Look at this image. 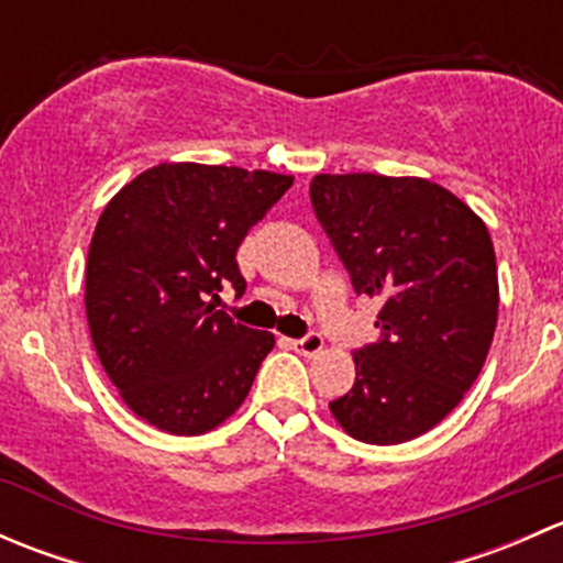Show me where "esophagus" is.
Instances as JSON below:
<instances>
[{
    "label": "esophagus",
    "mask_w": 563,
    "mask_h": 563,
    "mask_svg": "<svg viewBox=\"0 0 563 563\" xmlns=\"http://www.w3.org/2000/svg\"><path fill=\"white\" fill-rule=\"evenodd\" d=\"M288 345H291L297 354H305V356H313L318 351L323 349V338L318 332H308L305 338H297V340H288Z\"/></svg>",
    "instance_id": "34e87169"
}]
</instances>
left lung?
Masks as SVG:
<instances>
[{
	"label": "left lung",
	"mask_w": 563,
	"mask_h": 563,
	"mask_svg": "<svg viewBox=\"0 0 563 563\" xmlns=\"http://www.w3.org/2000/svg\"><path fill=\"white\" fill-rule=\"evenodd\" d=\"M310 203L354 291L384 302L382 338L354 351V387L329 408L365 444L417 439L463 400L490 351L498 272L487 225L417 176L318 174Z\"/></svg>",
	"instance_id": "8db88e82"
}]
</instances>
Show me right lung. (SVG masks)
<instances>
[{"mask_svg":"<svg viewBox=\"0 0 563 563\" xmlns=\"http://www.w3.org/2000/svg\"><path fill=\"white\" fill-rule=\"evenodd\" d=\"M294 176L161 163L108 201L87 258L100 365L135 417L174 435L218 428L245 402L275 334L212 299L247 288L236 250Z\"/></svg>","mask_w":563,"mask_h":563,"instance_id":"right-lung-1","label":"right lung"}]
</instances>
